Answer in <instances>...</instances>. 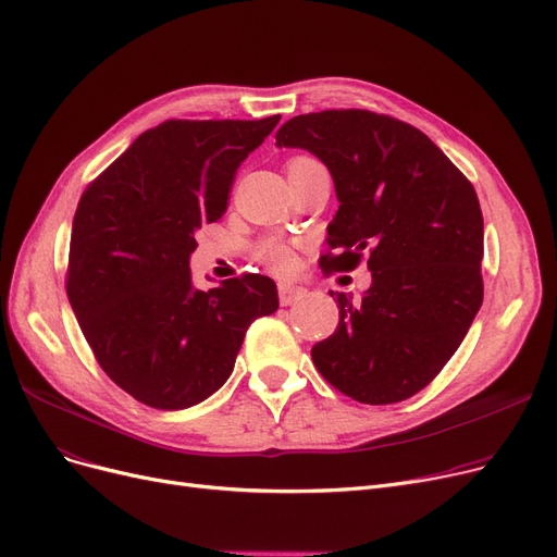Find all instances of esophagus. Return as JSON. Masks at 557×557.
<instances>
[{
  "label": "esophagus",
  "instance_id": "obj_1",
  "mask_svg": "<svg viewBox=\"0 0 557 557\" xmlns=\"http://www.w3.org/2000/svg\"><path fill=\"white\" fill-rule=\"evenodd\" d=\"M305 296H307V288H302V286H296V284H280V302H282L284 307L298 302V300L305 298Z\"/></svg>",
  "mask_w": 557,
  "mask_h": 557
}]
</instances>
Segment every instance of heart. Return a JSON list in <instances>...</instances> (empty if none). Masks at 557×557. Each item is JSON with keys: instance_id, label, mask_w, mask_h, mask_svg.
<instances>
[{"instance_id": "b5f03b06", "label": "heart", "mask_w": 557, "mask_h": 557, "mask_svg": "<svg viewBox=\"0 0 557 557\" xmlns=\"http://www.w3.org/2000/svg\"><path fill=\"white\" fill-rule=\"evenodd\" d=\"M261 259L277 273H292L296 269V252L282 240H265L261 246Z\"/></svg>"}]
</instances>
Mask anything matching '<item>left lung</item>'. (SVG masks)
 I'll use <instances>...</instances> for the list:
<instances>
[{
    "label": "left lung",
    "mask_w": 557,
    "mask_h": 557,
    "mask_svg": "<svg viewBox=\"0 0 557 557\" xmlns=\"http://www.w3.org/2000/svg\"><path fill=\"white\" fill-rule=\"evenodd\" d=\"M275 140L319 157L332 175L338 209L323 271H352L367 255L373 277L357 302L336 294L338 325L311 348L313 364L367 405L419 394L482 305L485 232L471 182L423 132L373 111L296 115Z\"/></svg>",
    "instance_id": "8db88e82"
}]
</instances>
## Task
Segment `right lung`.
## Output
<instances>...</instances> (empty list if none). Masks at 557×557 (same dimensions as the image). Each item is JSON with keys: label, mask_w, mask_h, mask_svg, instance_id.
Wrapping results in <instances>:
<instances>
[{"label": "right lung", "mask_w": 557, "mask_h": 557, "mask_svg": "<svg viewBox=\"0 0 557 557\" xmlns=\"http://www.w3.org/2000/svg\"><path fill=\"white\" fill-rule=\"evenodd\" d=\"M277 123L165 120L84 190L67 300L98 364L145 405L186 409L219 392L250 323L280 307L271 277L200 292L188 269L196 232L225 213L236 168Z\"/></svg>", "instance_id": "add662e5"}]
</instances>
